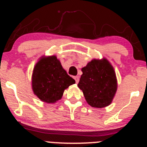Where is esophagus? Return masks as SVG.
Returning <instances> with one entry per match:
<instances>
[{"mask_svg":"<svg viewBox=\"0 0 147 147\" xmlns=\"http://www.w3.org/2000/svg\"><path fill=\"white\" fill-rule=\"evenodd\" d=\"M74 79H75L76 84H78V82L79 81V76H76V77H74Z\"/></svg>","mask_w":147,"mask_h":147,"instance_id":"34e87169","label":"esophagus"}]
</instances>
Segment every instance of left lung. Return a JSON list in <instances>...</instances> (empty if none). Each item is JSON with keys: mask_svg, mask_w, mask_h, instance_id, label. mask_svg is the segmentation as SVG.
I'll return each mask as SVG.
<instances>
[{"mask_svg": "<svg viewBox=\"0 0 147 147\" xmlns=\"http://www.w3.org/2000/svg\"><path fill=\"white\" fill-rule=\"evenodd\" d=\"M82 71L83 74L77 86L88 104L97 109L110 105L117 92V81L114 68L109 60L93 59Z\"/></svg>", "mask_w": 147, "mask_h": 147, "instance_id": "1", "label": "left lung"}]
</instances>
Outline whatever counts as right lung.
I'll return each instance as SVG.
<instances>
[{
  "label": "right lung",
  "mask_w": 147,
  "mask_h": 147,
  "mask_svg": "<svg viewBox=\"0 0 147 147\" xmlns=\"http://www.w3.org/2000/svg\"><path fill=\"white\" fill-rule=\"evenodd\" d=\"M75 84L63 68L55 55L42 56L34 65L32 75V88L38 99L54 104L61 99L64 90Z\"/></svg>",
  "instance_id": "add662e5"
}]
</instances>
